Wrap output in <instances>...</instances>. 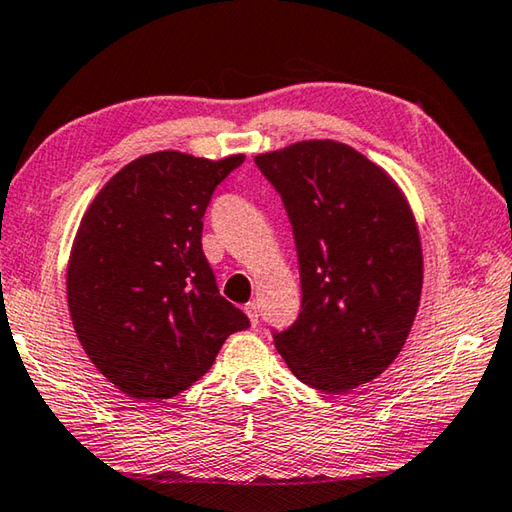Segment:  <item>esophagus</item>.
<instances>
[{
    "instance_id": "34e87169",
    "label": "esophagus",
    "mask_w": 512,
    "mask_h": 512,
    "mask_svg": "<svg viewBox=\"0 0 512 512\" xmlns=\"http://www.w3.org/2000/svg\"><path fill=\"white\" fill-rule=\"evenodd\" d=\"M245 315L249 317V321H251V326H258V306L254 301H249L247 306H245Z\"/></svg>"
}]
</instances>
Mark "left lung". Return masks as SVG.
<instances>
[{
    "label": "left lung",
    "instance_id": "1",
    "mask_svg": "<svg viewBox=\"0 0 512 512\" xmlns=\"http://www.w3.org/2000/svg\"><path fill=\"white\" fill-rule=\"evenodd\" d=\"M292 222L301 312L276 351L308 387L348 393L396 360L423 290L409 204L380 166L337 141L254 157Z\"/></svg>",
    "mask_w": 512,
    "mask_h": 512
}]
</instances>
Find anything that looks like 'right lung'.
<instances>
[{"instance_id": "right-lung-1", "label": "right lung", "mask_w": 512, "mask_h": 512, "mask_svg": "<svg viewBox=\"0 0 512 512\" xmlns=\"http://www.w3.org/2000/svg\"><path fill=\"white\" fill-rule=\"evenodd\" d=\"M242 161L152 152L121 168L83 215L67 270L71 321L125 396H177L211 369L224 339L249 328L202 251L206 206Z\"/></svg>"}]
</instances>
